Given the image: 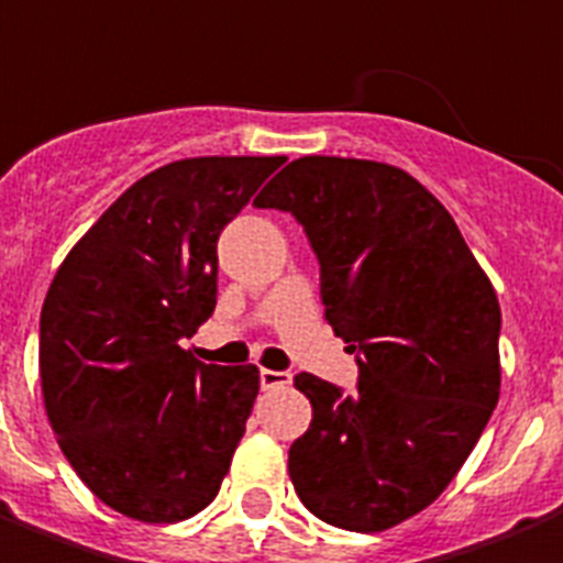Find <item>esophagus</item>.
Listing matches in <instances>:
<instances>
[{
    "label": "esophagus",
    "mask_w": 563,
    "mask_h": 563,
    "mask_svg": "<svg viewBox=\"0 0 563 563\" xmlns=\"http://www.w3.org/2000/svg\"><path fill=\"white\" fill-rule=\"evenodd\" d=\"M260 382L265 390H280V387H289L292 376L283 369H260Z\"/></svg>",
    "instance_id": "1"
}]
</instances>
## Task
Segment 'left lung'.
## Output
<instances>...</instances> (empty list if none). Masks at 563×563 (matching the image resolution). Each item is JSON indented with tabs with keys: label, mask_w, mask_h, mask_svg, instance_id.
<instances>
[{
	"label": "left lung",
	"mask_w": 563,
	"mask_h": 563,
	"mask_svg": "<svg viewBox=\"0 0 563 563\" xmlns=\"http://www.w3.org/2000/svg\"><path fill=\"white\" fill-rule=\"evenodd\" d=\"M289 211L319 260L324 319L355 390L301 373L310 430L289 448L303 507L385 531L456 477L498 402L501 307L448 208L397 166L298 157L253 199Z\"/></svg>",
	"instance_id": "8db88e82"
}]
</instances>
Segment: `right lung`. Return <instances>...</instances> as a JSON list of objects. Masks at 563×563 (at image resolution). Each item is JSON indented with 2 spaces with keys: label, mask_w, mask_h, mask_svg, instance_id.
Masks as SVG:
<instances>
[{
  "label": "right lung",
  "mask_w": 563,
  "mask_h": 563,
  "mask_svg": "<svg viewBox=\"0 0 563 563\" xmlns=\"http://www.w3.org/2000/svg\"><path fill=\"white\" fill-rule=\"evenodd\" d=\"M283 157H190L128 187L41 310V390L70 468L107 507L181 522L214 501L260 394L253 364L181 340L214 313L218 239Z\"/></svg>",
  "instance_id": "right-lung-1"
}]
</instances>
